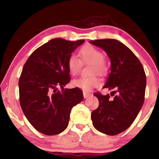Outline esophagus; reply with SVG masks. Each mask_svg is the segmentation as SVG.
Wrapping results in <instances>:
<instances>
[{"label":"esophagus","mask_w":159,"mask_h":159,"mask_svg":"<svg viewBox=\"0 0 159 159\" xmlns=\"http://www.w3.org/2000/svg\"><path fill=\"white\" fill-rule=\"evenodd\" d=\"M83 94H84V97L85 98L89 97V96H90L91 95H92L90 93L87 92V91H83Z\"/></svg>","instance_id":"obj_1"}]
</instances>
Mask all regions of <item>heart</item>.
<instances>
[{
  "label": "heart",
  "mask_w": 159,
  "mask_h": 159,
  "mask_svg": "<svg viewBox=\"0 0 159 159\" xmlns=\"http://www.w3.org/2000/svg\"><path fill=\"white\" fill-rule=\"evenodd\" d=\"M78 55L80 59L75 54L69 55L67 59V67L70 74L72 75H75L78 73L81 63L92 64L90 69L91 74L103 75L107 72V65L104 61L105 55L96 47L90 45H84L79 50ZM72 84L74 87L84 90H90L100 84V80L96 75L80 77L74 79L72 81Z\"/></svg>",
  "instance_id": "b5f03b06"
}]
</instances>
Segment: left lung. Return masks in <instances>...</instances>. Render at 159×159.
Masks as SVG:
<instances>
[{
  "label": "left lung",
  "instance_id": "8db88e82",
  "mask_svg": "<svg viewBox=\"0 0 159 159\" xmlns=\"http://www.w3.org/2000/svg\"><path fill=\"white\" fill-rule=\"evenodd\" d=\"M106 52L111 59V73L103 88L111 92L104 96L96 92L98 107L91 113L95 129L108 135H116L132 125L145 97L147 78L143 65L127 46L112 39L90 41Z\"/></svg>",
  "mask_w": 159,
  "mask_h": 159
}]
</instances>
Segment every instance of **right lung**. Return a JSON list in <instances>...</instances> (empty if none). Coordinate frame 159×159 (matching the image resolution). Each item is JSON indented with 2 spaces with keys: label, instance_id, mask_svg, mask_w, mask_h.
Segmentation results:
<instances>
[{
  "label": "right lung",
  "instance_id": "add662e5",
  "mask_svg": "<svg viewBox=\"0 0 159 159\" xmlns=\"http://www.w3.org/2000/svg\"><path fill=\"white\" fill-rule=\"evenodd\" d=\"M84 42L53 39L36 48L24 65L19 81L20 105L38 132L46 135L63 132L72 108L83 100L81 89L63 87L71 81L67 59Z\"/></svg>",
  "mask_w": 159,
  "mask_h": 159
}]
</instances>
